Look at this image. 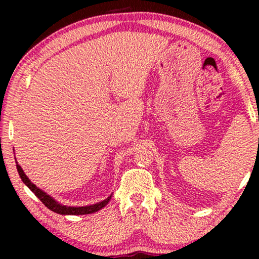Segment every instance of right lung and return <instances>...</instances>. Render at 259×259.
<instances>
[{
    "label": "right lung",
    "mask_w": 259,
    "mask_h": 259,
    "mask_svg": "<svg viewBox=\"0 0 259 259\" xmlns=\"http://www.w3.org/2000/svg\"><path fill=\"white\" fill-rule=\"evenodd\" d=\"M16 168H17V172H19V175L21 177V179H22V182L26 184V185L29 187V190L33 192L35 196H36L38 199H40L42 203H44L46 206H47L49 210H52L53 212H56V213L59 214H73V215H77V214H90V213H94V212H97L99 210H101L102 207H105L106 205L108 204V201L111 200L112 198V194L109 196L107 199L100 201V203H97V204H93V205H88V206H66V205H62L56 201L55 199H53V198L47 194L44 191L38 189V187L33 184L29 180V178L24 175L23 169L21 168V166L19 164H16Z\"/></svg>",
    "instance_id": "right-lung-1"
}]
</instances>
